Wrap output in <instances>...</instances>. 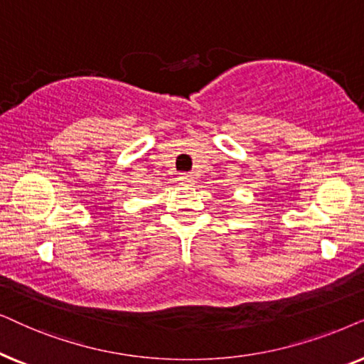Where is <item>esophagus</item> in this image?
Instances as JSON below:
<instances>
[{"label":"esophagus","mask_w":364,"mask_h":364,"mask_svg":"<svg viewBox=\"0 0 364 364\" xmlns=\"http://www.w3.org/2000/svg\"><path fill=\"white\" fill-rule=\"evenodd\" d=\"M178 179L181 181V185H193V183H195V174L181 173V174H179Z\"/></svg>","instance_id":"obj_1"}]
</instances>
